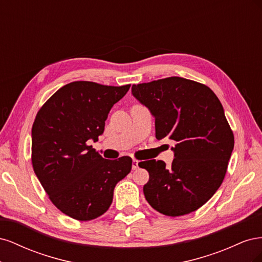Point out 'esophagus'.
Listing matches in <instances>:
<instances>
[{
  "mask_svg": "<svg viewBox=\"0 0 262 262\" xmlns=\"http://www.w3.org/2000/svg\"><path fill=\"white\" fill-rule=\"evenodd\" d=\"M139 168V161L138 160H133L132 161V169H138Z\"/></svg>",
  "mask_w": 262,
  "mask_h": 262,
  "instance_id": "esophagus-1",
  "label": "esophagus"
}]
</instances>
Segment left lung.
I'll return each mask as SVG.
<instances>
[{"mask_svg": "<svg viewBox=\"0 0 262 262\" xmlns=\"http://www.w3.org/2000/svg\"><path fill=\"white\" fill-rule=\"evenodd\" d=\"M131 92L155 118L156 139L175 142L170 167L163 161L139 163L149 173L146 201L168 216L198 210L223 182L234 148L221 101L208 86L178 76L133 85Z\"/></svg>", "mask_w": 262, "mask_h": 262, "instance_id": "left-lung-1", "label": "left lung"}]
</instances>
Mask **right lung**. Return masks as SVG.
I'll use <instances>...</instances> for the list:
<instances>
[{
	"label": "right lung",
	"mask_w": 262,
	"mask_h": 262,
	"mask_svg": "<svg viewBox=\"0 0 262 262\" xmlns=\"http://www.w3.org/2000/svg\"><path fill=\"white\" fill-rule=\"evenodd\" d=\"M129 89L72 82L55 92L36 116L33 167L52 203L70 217L91 221L102 215L116 185L131 171V157L105 160L87 145L98 141L110 109Z\"/></svg>",
	"instance_id": "obj_1"
}]
</instances>
